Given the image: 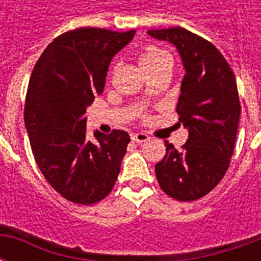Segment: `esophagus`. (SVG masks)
<instances>
[{"label":"esophagus","mask_w":261,"mask_h":261,"mask_svg":"<svg viewBox=\"0 0 261 261\" xmlns=\"http://www.w3.org/2000/svg\"><path fill=\"white\" fill-rule=\"evenodd\" d=\"M131 140L137 142V144H142V142L149 140V136L145 134V133H134V134H131Z\"/></svg>","instance_id":"34e87169"}]
</instances>
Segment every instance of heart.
I'll return each mask as SVG.
<instances>
[{"label": "heart", "mask_w": 261, "mask_h": 261, "mask_svg": "<svg viewBox=\"0 0 261 261\" xmlns=\"http://www.w3.org/2000/svg\"><path fill=\"white\" fill-rule=\"evenodd\" d=\"M166 61H170L169 53L164 48L158 47V46H153V44L145 46L140 53V63L145 71L155 68V67L166 63Z\"/></svg>", "instance_id": "b5f03b06"}]
</instances>
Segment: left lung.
Masks as SVG:
<instances>
[{
  "instance_id": "8db88e82",
  "label": "left lung",
  "mask_w": 261,
  "mask_h": 261,
  "mask_svg": "<svg viewBox=\"0 0 261 261\" xmlns=\"http://www.w3.org/2000/svg\"><path fill=\"white\" fill-rule=\"evenodd\" d=\"M179 50L186 68L176 112L189 130L186 144L155 165L161 189L179 201H194L213 190L229 168L241 116L233 71L213 43L183 28L148 31Z\"/></svg>"
}]
</instances>
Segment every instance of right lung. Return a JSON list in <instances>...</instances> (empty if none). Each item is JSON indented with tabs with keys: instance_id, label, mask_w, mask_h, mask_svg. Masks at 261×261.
<instances>
[{
	"instance_id": "add662e5",
	"label": "right lung",
	"mask_w": 261,
	"mask_h": 261,
	"mask_svg": "<svg viewBox=\"0 0 261 261\" xmlns=\"http://www.w3.org/2000/svg\"><path fill=\"white\" fill-rule=\"evenodd\" d=\"M136 31L78 28L48 44L32 72L25 125L39 169L54 190L91 205L112 192L130 136L123 130L86 138V108L105 88L114 54Z\"/></svg>"
}]
</instances>
